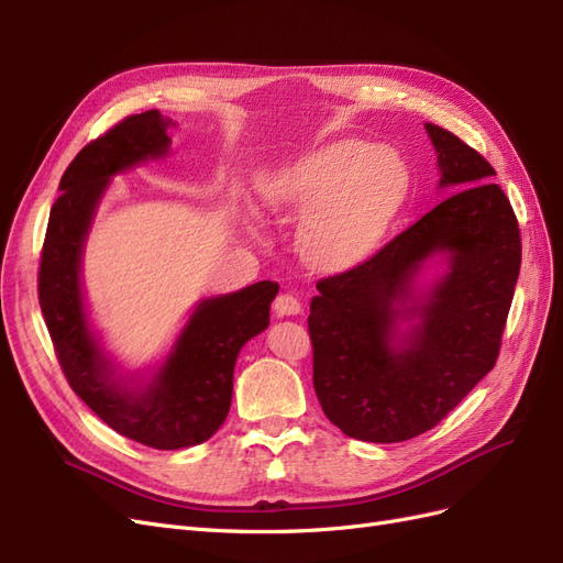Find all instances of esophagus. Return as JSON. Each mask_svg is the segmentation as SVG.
<instances>
[{
  "instance_id": "esophagus-1",
  "label": "esophagus",
  "mask_w": 563,
  "mask_h": 563,
  "mask_svg": "<svg viewBox=\"0 0 563 563\" xmlns=\"http://www.w3.org/2000/svg\"><path fill=\"white\" fill-rule=\"evenodd\" d=\"M300 310L302 305L294 294H279L275 302H272V312H275V317H294L300 314Z\"/></svg>"
}]
</instances>
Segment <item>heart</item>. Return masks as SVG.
<instances>
[{
    "instance_id": "obj_1",
    "label": "heart",
    "mask_w": 563,
    "mask_h": 563,
    "mask_svg": "<svg viewBox=\"0 0 563 563\" xmlns=\"http://www.w3.org/2000/svg\"><path fill=\"white\" fill-rule=\"evenodd\" d=\"M275 211L302 216L300 244L323 267L364 261L408 192V166L389 147L335 141L261 183Z\"/></svg>"
}]
</instances>
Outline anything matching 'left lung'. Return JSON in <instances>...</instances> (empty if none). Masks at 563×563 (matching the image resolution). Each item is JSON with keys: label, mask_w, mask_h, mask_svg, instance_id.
<instances>
[{"label": "left lung", "mask_w": 563, "mask_h": 563, "mask_svg": "<svg viewBox=\"0 0 563 563\" xmlns=\"http://www.w3.org/2000/svg\"><path fill=\"white\" fill-rule=\"evenodd\" d=\"M424 129L449 197L368 261L319 279L310 302L317 399L335 428L373 444L432 430L496 366L521 267L519 223L493 166L455 133ZM434 252L450 272L416 297L412 279ZM401 320L415 321L406 334Z\"/></svg>", "instance_id": "8db88e82"}]
</instances>
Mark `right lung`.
Instances as JSON below:
<instances>
[{"label": "right lung", "mask_w": 563, "mask_h": 563, "mask_svg": "<svg viewBox=\"0 0 563 563\" xmlns=\"http://www.w3.org/2000/svg\"><path fill=\"white\" fill-rule=\"evenodd\" d=\"M168 124L172 119L157 110L131 114L79 150L51 207L37 279L46 329L75 395L114 432L159 451L197 446L225 422L236 354L267 329L269 302L279 291L277 282H258L201 300L150 385L131 387L112 376L84 312L81 249L108 180L164 157L172 143Z\"/></svg>", "instance_id": "obj_1"}]
</instances>
